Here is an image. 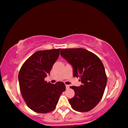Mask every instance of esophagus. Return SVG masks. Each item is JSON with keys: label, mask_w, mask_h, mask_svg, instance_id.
I'll return each mask as SVG.
<instances>
[{"label": "esophagus", "mask_w": 128, "mask_h": 128, "mask_svg": "<svg viewBox=\"0 0 128 128\" xmlns=\"http://www.w3.org/2000/svg\"><path fill=\"white\" fill-rule=\"evenodd\" d=\"M66 89H68V88H69V86L66 85Z\"/></svg>", "instance_id": "34e87169"}]
</instances>
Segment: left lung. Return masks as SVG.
<instances>
[{
  "label": "left lung",
  "mask_w": 128,
  "mask_h": 128,
  "mask_svg": "<svg viewBox=\"0 0 128 128\" xmlns=\"http://www.w3.org/2000/svg\"><path fill=\"white\" fill-rule=\"evenodd\" d=\"M60 55L72 65L74 77H79L82 85L70 86L74 96L69 99L75 111L84 112L93 109L102 98L107 82L105 69L95 54L84 48L62 49Z\"/></svg>",
  "instance_id": "8db88e82"
}]
</instances>
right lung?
Returning a JSON list of instances; mask_svg holds the SVG:
<instances>
[{
    "label": "right lung",
    "instance_id": "obj_1",
    "mask_svg": "<svg viewBox=\"0 0 128 128\" xmlns=\"http://www.w3.org/2000/svg\"><path fill=\"white\" fill-rule=\"evenodd\" d=\"M60 50L36 51L26 60L19 72V86L22 98L28 107L37 113L54 111L60 95L66 90L62 82L52 84L44 80L59 58Z\"/></svg>",
    "mask_w": 128,
    "mask_h": 128
}]
</instances>
